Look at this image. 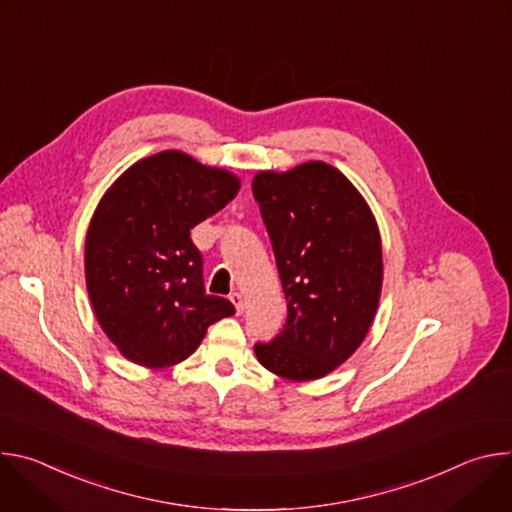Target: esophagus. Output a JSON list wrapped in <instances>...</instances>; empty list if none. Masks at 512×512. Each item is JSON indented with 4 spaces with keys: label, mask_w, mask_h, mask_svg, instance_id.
I'll return each mask as SVG.
<instances>
[{
    "label": "esophagus",
    "mask_w": 512,
    "mask_h": 512,
    "mask_svg": "<svg viewBox=\"0 0 512 512\" xmlns=\"http://www.w3.org/2000/svg\"><path fill=\"white\" fill-rule=\"evenodd\" d=\"M231 302H233V306H235V310H237V314H243V296L239 294V291H233L231 294Z\"/></svg>",
    "instance_id": "esophagus-1"
}]
</instances>
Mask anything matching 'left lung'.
<instances>
[{"label":"left lung","mask_w":512,"mask_h":512,"mask_svg":"<svg viewBox=\"0 0 512 512\" xmlns=\"http://www.w3.org/2000/svg\"><path fill=\"white\" fill-rule=\"evenodd\" d=\"M267 227L287 320L257 342L263 367L283 379H320L367 336L379 306L381 237L367 202L332 166L308 162L253 180Z\"/></svg>","instance_id":"8db88e82"}]
</instances>
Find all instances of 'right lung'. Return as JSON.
Here are the masks:
<instances>
[{
	"label": "right lung",
	"instance_id": "add662e5",
	"mask_svg": "<svg viewBox=\"0 0 512 512\" xmlns=\"http://www.w3.org/2000/svg\"><path fill=\"white\" fill-rule=\"evenodd\" d=\"M237 192L233 174L162 152L131 166L103 196L85 273L95 316L123 356L170 367L198 348L210 324L235 314L227 298L206 294L190 229Z\"/></svg>",
	"mask_w": 512,
	"mask_h": 512
}]
</instances>
